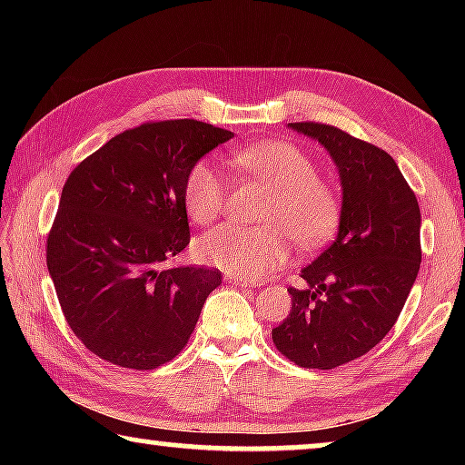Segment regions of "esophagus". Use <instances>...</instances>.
I'll use <instances>...</instances> for the list:
<instances>
[{
    "label": "esophagus",
    "instance_id": "obj_1",
    "mask_svg": "<svg viewBox=\"0 0 465 465\" xmlns=\"http://www.w3.org/2000/svg\"><path fill=\"white\" fill-rule=\"evenodd\" d=\"M225 282H232V285L243 287V289H256V287H261V282L246 281V279H238V277H225Z\"/></svg>",
    "mask_w": 465,
    "mask_h": 465
}]
</instances>
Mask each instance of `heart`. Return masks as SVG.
<instances>
[{"label": "heart", "mask_w": 465, "mask_h": 465, "mask_svg": "<svg viewBox=\"0 0 465 465\" xmlns=\"http://www.w3.org/2000/svg\"><path fill=\"white\" fill-rule=\"evenodd\" d=\"M232 166L238 174L258 180L271 191L258 219L262 225H222L204 233L196 254L204 264L232 277L258 281L282 269L291 258V242L318 248L341 225V199L320 180L316 162L289 141L271 139L233 149ZM183 201L193 223L209 225L223 213L227 180L209 160L193 163L184 178Z\"/></svg>", "instance_id": "heart-1"}]
</instances>
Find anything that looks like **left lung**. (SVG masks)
Returning <instances> with one entry per match:
<instances>
[{"label": "left lung", "instance_id": "obj_1", "mask_svg": "<svg viewBox=\"0 0 465 465\" xmlns=\"http://www.w3.org/2000/svg\"><path fill=\"white\" fill-rule=\"evenodd\" d=\"M318 139L341 172L342 215L334 243L289 287L291 312L272 328L282 357L334 369L363 357L402 312L420 269V209L393 157L324 123H291Z\"/></svg>", "mask_w": 465, "mask_h": 465}]
</instances>
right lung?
I'll return each mask as SVG.
<instances>
[{
    "label": "right lung",
    "instance_id": "add662e5",
    "mask_svg": "<svg viewBox=\"0 0 465 465\" xmlns=\"http://www.w3.org/2000/svg\"><path fill=\"white\" fill-rule=\"evenodd\" d=\"M227 139L194 119L149 121L69 174L46 266L69 328L96 357L147 371L186 346L222 271L172 266L191 242L184 178Z\"/></svg>",
    "mask_w": 465,
    "mask_h": 465
}]
</instances>
